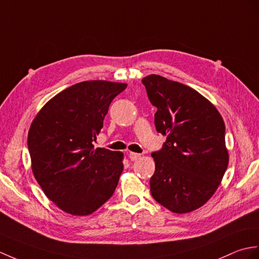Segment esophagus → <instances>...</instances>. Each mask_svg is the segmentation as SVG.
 <instances>
[{
	"label": "esophagus",
	"mask_w": 259,
	"mask_h": 259,
	"mask_svg": "<svg viewBox=\"0 0 259 259\" xmlns=\"http://www.w3.org/2000/svg\"><path fill=\"white\" fill-rule=\"evenodd\" d=\"M128 157H129V159L131 161H136V160H138V159L140 158V154L139 153H136V152H130L128 154Z\"/></svg>",
	"instance_id": "obj_1"
}]
</instances>
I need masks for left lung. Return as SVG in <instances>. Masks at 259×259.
<instances>
[{"label":"left lung","instance_id":"8db88e82","mask_svg":"<svg viewBox=\"0 0 259 259\" xmlns=\"http://www.w3.org/2000/svg\"><path fill=\"white\" fill-rule=\"evenodd\" d=\"M142 83L158 109L155 129L167 136L151 154L152 197L173 213L192 212L212 197L227 169L223 118L200 93L181 82L149 75Z\"/></svg>","mask_w":259,"mask_h":259}]
</instances>
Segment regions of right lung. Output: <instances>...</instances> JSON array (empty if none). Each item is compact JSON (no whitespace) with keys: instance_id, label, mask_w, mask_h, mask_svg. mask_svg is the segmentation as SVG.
<instances>
[{"instance_id":"obj_1","label":"right lung","mask_w":259,"mask_h":259,"mask_svg":"<svg viewBox=\"0 0 259 259\" xmlns=\"http://www.w3.org/2000/svg\"><path fill=\"white\" fill-rule=\"evenodd\" d=\"M125 83L78 82L41 108L28 131L27 146L36 181L64 212L89 215L115 192L123 154L94 148L113 98Z\"/></svg>"}]
</instances>
